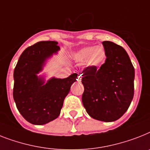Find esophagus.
<instances>
[{
  "label": "esophagus",
  "instance_id": "obj_1",
  "mask_svg": "<svg viewBox=\"0 0 150 150\" xmlns=\"http://www.w3.org/2000/svg\"><path fill=\"white\" fill-rule=\"evenodd\" d=\"M78 79H79V80H81V75H78Z\"/></svg>",
  "mask_w": 150,
  "mask_h": 150
}]
</instances>
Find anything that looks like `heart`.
<instances>
[{
    "label": "heart",
    "mask_w": 150,
    "mask_h": 150,
    "mask_svg": "<svg viewBox=\"0 0 150 150\" xmlns=\"http://www.w3.org/2000/svg\"><path fill=\"white\" fill-rule=\"evenodd\" d=\"M77 60L84 62L87 60L89 66H98L104 61L105 52L102 46H88L84 47L76 53Z\"/></svg>",
    "instance_id": "heart-1"
}]
</instances>
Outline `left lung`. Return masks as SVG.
<instances>
[{
	"mask_svg": "<svg viewBox=\"0 0 150 150\" xmlns=\"http://www.w3.org/2000/svg\"><path fill=\"white\" fill-rule=\"evenodd\" d=\"M106 59L99 69H84L83 105L92 118L113 122L129 109L134 96L135 70L127 52L112 41H103Z\"/></svg>",
	"mask_w": 150,
	"mask_h": 150,
	"instance_id": "8db88e82",
	"label": "left lung"
}]
</instances>
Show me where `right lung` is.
I'll return each instance as SVG.
<instances>
[{"instance_id": "1", "label": "right lung", "mask_w": 150, "mask_h": 150, "mask_svg": "<svg viewBox=\"0 0 150 150\" xmlns=\"http://www.w3.org/2000/svg\"><path fill=\"white\" fill-rule=\"evenodd\" d=\"M54 41H39L27 47L21 54L14 71L13 97L19 112L34 125H44L58 117L64 98L69 94L77 74L66 79L52 78L45 84L37 74L45 62L60 49Z\"/></svg>"}]
</instances>
